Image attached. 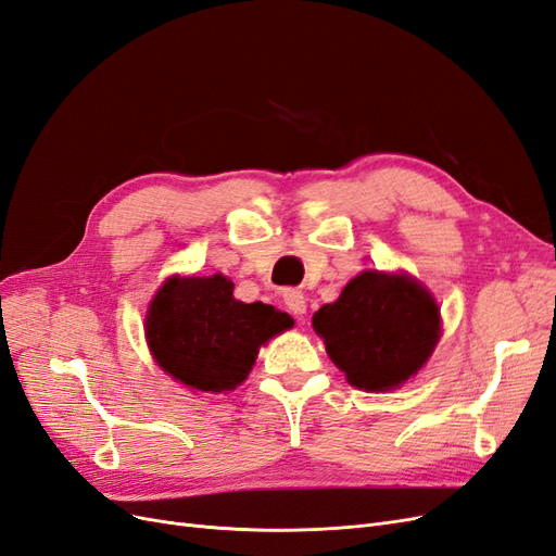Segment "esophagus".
I'll use <instances>...</instances> for the list:
<instances>
[{
  "instance_id": "obj_1",
  "label": "esophagus",
  "mask_w": 556,
  "mask_h": 556,
  "mask_svg": "<svg viewBox=\"0 0 556 556\" xmlns=\"http://www.w3.org/2000/svg\"><path fill=\"white\" fill-rule=\"evenodd\" d=\"M282 301L285 306H288V311L296 317H304L306 315V294L299 292V290H288L282 294Z\"/></svg>"
}]
</instances>
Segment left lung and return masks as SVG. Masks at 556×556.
I'll use <instances>...</instances> for the list:
<instances>
[{
  "instance_id": "obj_1",
  "label": "left lung",
  "mask_w": 556,
  "mask_h": 556,
  "mask_svg": "<svg viewBox=\"0 0 556 556\" xmlns=\"http://www.w3.org/2000/svg\"><path fill=\"white\" fill-rule=\"evenodd\" d=\"M327 355L352 387L396 390L427 364L441 339V308L406 274L362 271L313 315Z\"/></svg>"
}]
</instances>
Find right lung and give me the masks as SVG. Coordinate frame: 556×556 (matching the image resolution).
<instances>
[{
	"label": "right lung",
	"mask_w": 556,
	"mask_h": 556,
	"mask_svg": "<svg viewBox=\"0 0 556 556\" xmlns=\"http://www.w3.org/2000/svg\"><path fill=\"white\" fill-rule=\"evenodd\" d=\"M294 319L262 301L233 299V282L174 276L157 290L146 315V339L160 368L199 392L237 390L260 348Z\"/></svg>",
	"instance_id": "obj_1"
}]
</instances>
